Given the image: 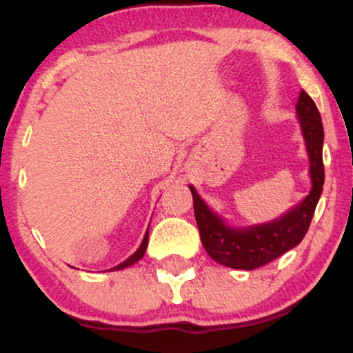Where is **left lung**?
I'll use <instances>...</instances> for the list:
<instances>
[{
  "mask_svg": "<svg viewBox=\"0 0 353 353\" xmlns=\"http://www.w3.org/2000/svg\"><path fill=\"white\" fill-rule=\"evenodd\" d=\"M295 109H297L303 137H305L312 177L309 196L297 208L289 210L277 221L245 229H234L225 225L216 214L210 212L196 189L189 185L192 192L194 216L199 228L202 245L219 264L232 267V269H257L301 244L309 230L320 194H322L323 179H325L322 159L323 125L314 99L305 91H301Z\"/></svg>",
  "mask_w": 353,
  "mask_h": 353,
  "instance_id": "8db88e82",
  "label": "left lung"
}]
</instances>
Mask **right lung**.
Wrapping results in <instances>:
<instances>
[{"label":"right lung","instance_id":"right-lung-1","mask_svg":"<svg viewBox=\"0 0 353 353\" xmlns=\"http://www.w3.org/2000/svg\"><path fill=\"white\" fill-rule=\"evenodd\" d=\"M148 239H149V229L145 230V236H144V239H143V244H141L139 249H137L136 252L131 255V257L125 259V261L123 262V264H119V265L112 267L111 270H121V269H125V267L132 265V264H134V262L139 261V259H143V255H144V252H145V247H148Z\"/></svg>","mask_w":353,"mask_h":353}]
</instances>
